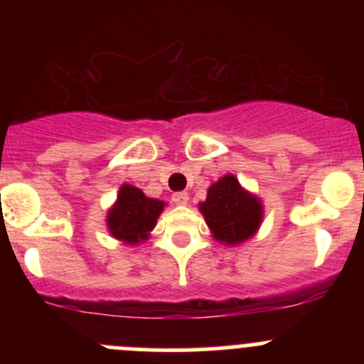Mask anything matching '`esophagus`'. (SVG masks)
I'll list each match as a JSON object with an SVG mask.
<instances>
[{
    "label": "esophagus",
    "instance_id": "34e87169",
    "mask_svg": "<svg viewBox=\"0 0 364 364\" xmlns=\"http://www.w3.org/2000/svg\"><path fill=\"white\" fill-rule=\"evenodd\" d=\"M188 199L190 197L186 192H178L172 196V200H174V204H178V205H186L188 204Z\"/></svg>",
    "mask_w": 364,
    "mask_h": 364
}]
</instances>
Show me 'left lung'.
Returning <instances> with one entry per match:
<instances>
[{"mask_svg":"<svg viewBox=\"0 0 364 364\" xmlns=\"http://www.w3.org/2000/svg\"><path fill=\"white\" fill-rule=\"evenodd\" d=\"M199 211L211 230L213 240L227 247L252 240L264 220L262 200L241 186L234 174H225L209 186Z\"/></svg>","mask_w":364,"mask_h":364,"instance_id":"obj_1","label":"left lung"}]
</instances>
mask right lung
<instances>
[{
	"label": "right lung",
	"mask_w": 364,
	"mask_h": 364,
	"mask_svg": "<svg viewBox=\"0 0 364 364\" xmlns=\"http://www.w3.org/2000/svg\"><path fill=\"white\" fill-rule=\"evenodd\" d=\"M164 208V200L151 199L141 188L124 183L105 216L109 234L130 247L144 243L151 236Z\"/></svg>",
	"instance_id": "right-lung-1"
}]
</instances>
